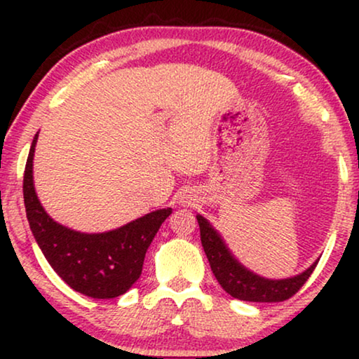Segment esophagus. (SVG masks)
<instances>
[{
    "label": "esophagus",
    "instance_id": "1",
    "mask_svg": "<svg viewBox=\"0 0 359 359\" xmlns=\"http://www.w3.org/2000/svg\"><path fill=\"white\" fill-rule=\"evenodd\" d=\"M180 203L181 204H186V205H191L194 203V198H193V194L191 193H184V196H181V199H180Z\"/></svg>",
    "mask_w": 359,
    "mask_h": 359
}]
</instances>
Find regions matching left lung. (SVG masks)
I'll return each mask as SVG.
<instances>
[{"mask_svg": "<svg viewBox=\"0 0 359 359\" xmlns=\"http://www.w3.org/2000/svg\"><path fill=\"white\" fill-rule=\"evenodd\" d=\"M201 230V243L209 259L215 279L227 294L247 302H283L292 297L301 289L316 269L318 259L296 276L284 279H269L253 273L235 258L212 224L203 215H196Z\"/></svg>", "mask_w": 359, "mask_h": 359, "instance_id": "left-lung-1", "label": "left lung"}]
</instances>
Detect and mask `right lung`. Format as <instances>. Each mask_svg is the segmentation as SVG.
Listing matches in <instances>:
<instances>
[{"label": "right lung", "instance_id": "1", "mask_svg": "<svg viewBox=\"0 0 359 359\" xmlns=\"http://www.w3.org/2000/svg\"><path fill=\"white\" fill-rule=\"evenodd\" d=\"M24 171V204L29 227L43 257L72 289L93 299H114L129 291L142 274L145 253L171 208L149 212L132 222L101 233L78 232L58 224L42 208L34 188V151Z\"/></svg>", "mask_w": 359, "mask_h": 359}]
</instances>
